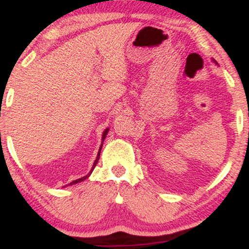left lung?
Wrapping results in <instances>:
<instances>
[{
    "label": "left lung",
    "instance_id": "left-lung-1",
    "mask_svg": "<svg viewBox=\"0 0 249 249\" xmlns=\"http://www.w3.org/2000/svg\"><path fill=\"white\" fill-rule=\"evenodd\" d=\"M215 63H216V61H215Z\"/></svg>",
    "mask_w": 249,
    "mask_h": 249
}]
</instances>
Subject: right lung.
I'll use <instances>...</instances> for the list:
<instances>
[{
    "label": "right lung",
    "mask_w": 249,
    "mask_h": 249,
    "mask_svg": "<svg viewBox=\"0 0 249 249\" xmlns=\"http://www.w3.org/2000/svg\"><path fill=\"white\" fill-rule=\"evenodd\" d=\"M108 130H109V128H107L106 130H104L103 132V135H102V143H101V147H100V151H98V154H97V158H96V160H95V162H93V165H92V168H91V171H90L89 173H88L87 176H85V177H82V178H79V179H76V180H73V181H71L70 184H69V185H73V184H77V183H79V181H83V180H85V179L87 178H89V176L91 175V172L93 171V168H95V166L96 165H97V162H98V159H100V154H101V149H102V146H103V141H104V139H106V136H107V134H108Z\"/></svg>",
    "instance_id": "1"
}]
</instances>
